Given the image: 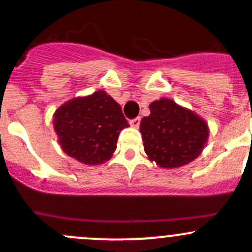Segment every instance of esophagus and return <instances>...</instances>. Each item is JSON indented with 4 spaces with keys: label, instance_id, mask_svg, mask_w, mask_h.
I'll return each instance as SVG.
<instances>
[{
    "label": "esophagus",
    "instance_id": "34e87169",
    "mask_svg": "<svg viewBox=\"0 0 252 252\" xmlns=\"http://www.w3.org/2000/svg\"><path fill=\"white\" fill-rule=\"evenodd\" d=\"M140 122H141L140 117H136V119L131 120L130 125H131V126H132L133 128H138V126H140Z\"/></svg>",
    "mask_w": 252,
    "mask_h": 252
}]
</instances>
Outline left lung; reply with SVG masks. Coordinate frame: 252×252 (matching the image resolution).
Segmentation results:
<instances>
[{
	"mask_svg": "<svg viewBox=\"0 0 252 252\" xmlns=\"http://www.w3.org/2000/svg\"><path fill=\"white\" fill-rule=\"evenodd\" d=\"M150 111L140 124L148 159L160 168H178L203 152L209 137L205 120L167 97L151 102Z\"/></svg>",
	"mask_w": 252,
	"mask_h": 252,
	"instance_id": "8db88e82",
	"label": "left lung"
}]
</instances>
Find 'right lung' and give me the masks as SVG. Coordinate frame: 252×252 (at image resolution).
Segmentation results:
<instances>
[{
    "mask_svg": "<svg viewBox=\"0 0 252 252\" xmlns=\"http://www.w3.org/2000/svg\"><path fill=\"white\" fill-rule=\"evenodd\" d=\"M53 126L69 157L97 166L111 158L120 132L130 125L121 106L106 92L97 90L61 105L53 115Z\"/></svg>",
    "mask_w": 252,
    "mask_h": 252,
    "instance_id": "obj_1",
    "label": "right lung"
}]
</instances>
